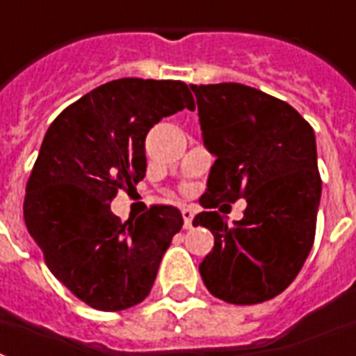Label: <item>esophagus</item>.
<instances>
[{
    "mask_svg": "<svg viewBox=\"0 0 356 356\" xmlns=\"http://www.w3.org/2000/svg\"><path fill=\"white\" fill-rule=\"evenodd\" d=\"M181 215H183V220H185V228H191L192 218H194V209H192V207H183V209H181Z\"/></svg>",
    "mask_w": 356,
    "mask_h": 356,
    "instance_id": "esophagus-1",
    "label": "esophagus"
}]
</instances>
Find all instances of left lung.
Segmentation results:
<instances>
[{"mask_svg":"<svg viewBox=\"0 0 356 356\" xmlns=\"http://www.w3.org/2000/svg\"><path fill=\"white\" fill-rule=\"evenodd\" d=\"M191 88L204 145L217 156L200 204L247 200L234 226L217 211L192 220L215 238L202 279L228 304L272 300L298 275L315 239L321 175L313 128L286 102L245 84Z\"/></svg>","mask_w":356,"mask_h":356,"instance_id":"1","label":"left lung"}]
</instances>
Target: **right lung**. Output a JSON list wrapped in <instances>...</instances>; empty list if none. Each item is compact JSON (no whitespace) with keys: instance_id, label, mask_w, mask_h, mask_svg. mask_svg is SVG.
<instances>
[{"instance_id":"right-lung-1","label":"right lung","mask_w":356,"mask_h":356,"mask_svg":"<svg viewBox=\"0 0 356 356\" xmlns=\"http://www.w3.org/2000/svg\"><path fill=\"white\" fill-rule=\"evenodd\" d=\"M194 107L181 81L117 79L65 107L44 134L24 220L52 275L94 309H128L151 292L183 215L152 205L120 222L109 205L145 177L152 126Z\"/></svg>"}]
</instances>
